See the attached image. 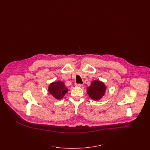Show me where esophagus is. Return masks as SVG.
<instances>
[{"label":"esophagus","instance_id":"34e87169","mask_svg":"<svg viewBox=\"0 0 150 150\" xmlns=\"http://www.w3.org/2000/svg\"><path fill=\"white\" fill-rule=\"evenodd\" d=\"M75 85V86L77 87H82L83 86L82 84H81V83H76Z\"/></svg>","mask_w":150,"mask_h":150}]
</instances>
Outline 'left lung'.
<instances>
[{"mask_svg": "<svg viewBox=\"0 0 150 150\" xmlns=\"http://www.w3.org/2000/svg\"><path fill=\"white\" fill-rule=\"evenodd\" d=\"M105 86L102 82L94 81L87 87V94L93 100H98L105 95Z\"/></svg>", "mask_w": 150, "mask_h": 150, "instance_id": "left-lung-1", "label": "left lung"}]
</instances>
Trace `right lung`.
Masks as SVG:
<instances>
[{
	"instance_id": "obj_1",
	"label": "right lung",
	"mask_w": 150,
	"mask_h": 150,
	"mask_svg": "<svg viewBox=\"0 0 150 150\" xmlns=\"http://www.w3.org/2000/svg\"><path fill=\"white\" fill-rule=\"evenodd\" d=\"M48 91L52 95L57 99H62L68 91L64 82L61 81L53 82L48 88Z\"/></svg>"
}]
</instances>
